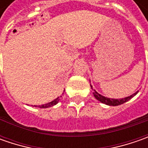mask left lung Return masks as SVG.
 <instances>
[{"mask_svg": "<svg viewBox=\"0 0 148 148\" xmlns=\"http://www.w3.org/2000/svg\"><path fill=\"white\" fill-rule=\"evenodd\" d=\"M92 89V87H91ZM93 90V89H92ZM94 90V96L95 97V99H97L98 100H99L101 103H103V104H105V105H111V106H116V105H120L123 104V103H125V102H127L128 100L131 99V98H133L134 95H136L137 93L138 92H136V93H134L132 95H130V96H128V97H126V98H123V99H110V98H107V97H105V96H103V95H99L98 92H96L95 90Z\"/></svg>", "mask_w": 148, "mask_h": 148, "instance_id": "left-lung-1", "label": "left lung"}]
</instances>
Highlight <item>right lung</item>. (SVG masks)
Returning <instances> with one entry per match:
<instances>
[{"label":"right lung","mask_w":148,"mask_h":148,"mask_svg":"<svg viewBox=\"0 0 148 148\" xmlns=\"http://www.w3.org/2000/svg\"><path fill=\"white\" fill-rule=\"evenodd\" d=\"M59 101V97L58 98H57V99H55L54 100H53L52 102H50L49 104H45V105H40V106H38L39 108H49V107H52V106H53L56 104H58V102ZM35 107H37V105H34Z\"/></svg>","instance_id":"right-lung-1"}]
</instances>
